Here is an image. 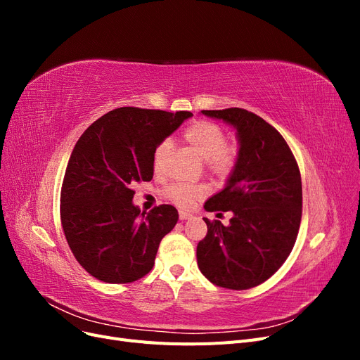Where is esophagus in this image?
<instances>
[{
	"mask_svg": "<svg viewBox=\"0 0 360 360\" xmlns=\"http://www.w3.org/2000/svg\"><path fill=\"white\" fill-rule=\"evenodd\" d=\"M192 214L191 213H186V212H180V221H186V219H191Z\"/></svg>",
	"mask_w": 360,
	"mask_h": 360,
	"instance_id": "esophagus-1",
	"label": "esophagus"
}]
</instances>
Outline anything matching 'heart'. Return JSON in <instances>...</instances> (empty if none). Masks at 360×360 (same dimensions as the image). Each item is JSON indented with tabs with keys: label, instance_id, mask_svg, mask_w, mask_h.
I'll return each instance as SVG.
<instances>
[{
	"label": "heart",
	"instance_id": "heart-1",
	"mask_svg": "<svg viewBox=\"0 0 360 360\" xmlns=\"http://www.w3.org/2000/svg\"><path fill=\"white\" fill-rule=\"evenodd\" d=\"M184 143L204 160L207 169L216 177H226L231 172L237 150L234 146L225 144L226 135L221 126L210 122H198L189 126L183 134ZM171 151L169 141H162L155 148L153 153V168L156 174H160L165 167L167 158ZM207 189L205 184H176L168 189V198L183 209H189L198 200L205 197Z\"/></svg>",
	"mask_w": 360,
	"mask_h": 360
}]
</instances>
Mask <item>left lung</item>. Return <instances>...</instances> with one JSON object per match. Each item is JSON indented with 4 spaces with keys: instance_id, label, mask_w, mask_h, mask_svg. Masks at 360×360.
Segmentation results:
<instances>
[{
    "instance_id": "obj_1",
    "label": "left lung",
    "mask_w": 360,
    "mask_h": 360,
    "mask_svg": "<svg viewBox=\"0 0 360 360\" xmlns=\"http://www.w3.org/2000/svg\"><path fill=\"white\" fill-rule=\"evenodd\" d=\"M236 129L237 158L207 212H233L230 225L207 224L197 246L201 274L230 290L259 285L284 264L302 217V180L285 139L263 118L242 108L201 111ZM221 214V213H217Z\"/></svg>"
}]
</instances>
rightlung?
I'll list each match as a JSON object with an SVG mask.
<instances>
[{"label":"right lung","instance_id":"obj_1","mask_svg":"<svg viewBox=\"0 0 360 360\" xmlns=\"http://www.w3.org/2000/svg\"><path fill=\"white\" fill-rule=\"evenodd\" d=\"M192 112L117 108L85 130L61 188V225L78 263L108 284L147 275L160 240L179 221L176 207L148 213L134 204V184L153 179L155 148Z\"/></svg>","mask_w":360,"mask_h":360}]
</instances>
